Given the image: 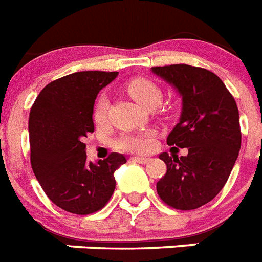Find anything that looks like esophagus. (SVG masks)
I'll use <instances>...</instances> for the list:
<instances>
[{"mask_svg": "<svg viewBox=\"0 0 262 262\" xmlns=\"http://www.w3.org/2000/svg\"><path fill=\"white\" fill-rule=\"evenodd\" d=\"M131 160L134 162H138V164H147L148 161L151 160V158H148V157H141V156H137V157H133Z\"/></svg>", "mask_w": 262, "mask_h": 262, "instance_id": "obj_1", "label": "esophagus"}]
</instances>
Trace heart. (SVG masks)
<instances>
[{"label":"heart","instance_id":"obj_1","mask_svg":"<svg viewBox=\"0 0 262 262\" xmlns=\"http://www.w3.org/2000/svg\"><path fill=\"white\" fill-rule=\"evenodd\" d=\"M125 89L128 92V95L144 108L157 106L162 100V92L150 79L134 78L127 82ZM108 110H110V100L106 95H100L93 106V120L98 124L104 123L108 118ZM115 146L119 150H124V151L144 152L152 148L154 138L151 134L146 131L137 134H123L118 141L115 142Z\"/></svg>","mask_w":262,"mask_h":262}]
</instances>
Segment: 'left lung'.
<instances>
[{
    "label": "left lung",
    "mask_w": 262,
    "mask_h": 262,
    "mask_svg": "<svg viewBox=\"0 0 262 262\" xmlns=\"http://www.w3.org/2000/svg\"><path fill=\"white\" fill-rule=\"evenodd\" d=\"M151 72L177 89L183 100L180 121L169 146L187 147L185 157L160 154L166 173L157 183L161 200L176 210L204 206L225 187L241 148L239 112L216 74L189 64L157 66Z\"/></svg>",
    "instance_id": "1"
}]
</instances>
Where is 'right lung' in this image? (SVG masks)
Listing matches in <instances>:
<instances>
[{
    "mask_svg": "<svg viewBox=\"0 0 262 262\" xmlns=\"http://www.w3.org/2000/svg\"><path fill=\"white\" fill-rule=\"evenodd\" d=\"M118 72H78L50 82L29 112L31 165L54 204L77 215H89L110 202L115 170L127 162L112 152L88 162L83 138L95 131L93 106L98 92Z\"/></svg>",
    "mask_w": 262,
    "mask_h": 262,
    "instance_id": "obj_1",
    "label": "right lung"
}]
</instances>
